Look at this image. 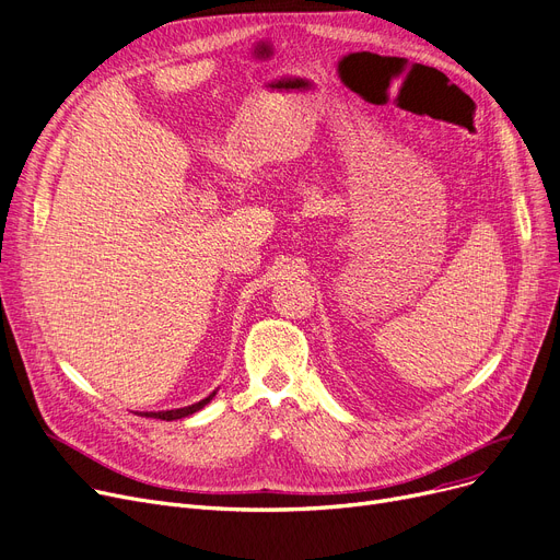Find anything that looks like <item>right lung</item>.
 Listing matches in <instances>:
<instances>
[{
	"mask_svg": "<svg viewBox=\"0 0 560 560\" xmlns=\"http://www.w3.org/2000/svg\"><path fill=\"white\" fill-rule=\"evenodd\" d=\"M217 396V392H211L207 398H202V401H198V404H194V406H186V408H177V410H162V412H143L145 417H154V419H164V421H173V419H182V417H189V415H194V412H198V410H202L211 398Z\"/></svg>",
	"mask_w": 560,
	"mask_h": 560,
	"instance_id": "1",
	"label": "right lung"
}]
</instances>
